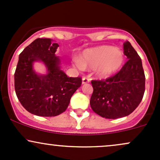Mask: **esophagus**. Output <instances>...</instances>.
<instances>
[{"mask_svg": "<svg viewBox=\"0 0 160 160\" xmlns=\"http://www.w3.org/2000/svg\"><path fill=\"white\" fill-rule=\"evenodd\" d=\"M90 82V78H87V77H83L82 78V84H87Z\"/></svg>", "mask_w": 160, "mask_h": 160, "instance_id": "1", "label": "esophagus"}]
</instances>
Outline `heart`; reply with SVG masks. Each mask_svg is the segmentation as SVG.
<instances>
[{"label": "heart", "instance_id": "1", "mask_svg": "<svg viewBox=\"0 0 160 160\" xmlns=\"http://www.w3.org/2000/svg\"><path fill=\"white\" fill-rule=\"evenodd\" d=\"M124 62L122 51L112 46L103 45L85 50L76 63L80 68L94 69L95 74L100 78H109L121 69Z\"/></svg>", "mask_w": 160, "mask_h": 160}]
</instances>
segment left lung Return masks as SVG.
Instances as JSON below:
<instances>
[{"instance_id": "1", "label": "left lung", "mask_w": 160, "mask_h": 160, "mask_svg": "<svg viewBox=\"0 0 160 160\" xmlns=\"http://www.w3.org/2000/svg\"><path fill=\"white\" fill-rule=\"evenodd\" d=\"M128 59L116 74L106 80H92L90 104L93 111L106 119L128 116L138 107L145 91V75L141 57L129 41L123 44Z\"/></svg>"}]
</instances>
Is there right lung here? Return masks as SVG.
I'll return each mask as SVG.
<instances>
[{
	"instance_id": "right-lung-1",
	"label": "right lung",
	"mask_w": 160,
	"mask_h": 160,
	"mask_svg": "<svg viewBox=\"0 0 160 160\" xmlns=\"http://www.w3.org/2000/svg\"><path fill=\"white\" fill-rule=\"evenodd\" d=\"M50 38H37L19 54L14 74L18 100L28 112L39 116H56L66 111L70 99L82 85L81 77H68L60 69L55 56L59 44ZM35 61L48 68L47 75H38L32 69Z\"/></svg>"
}]
</instances>
